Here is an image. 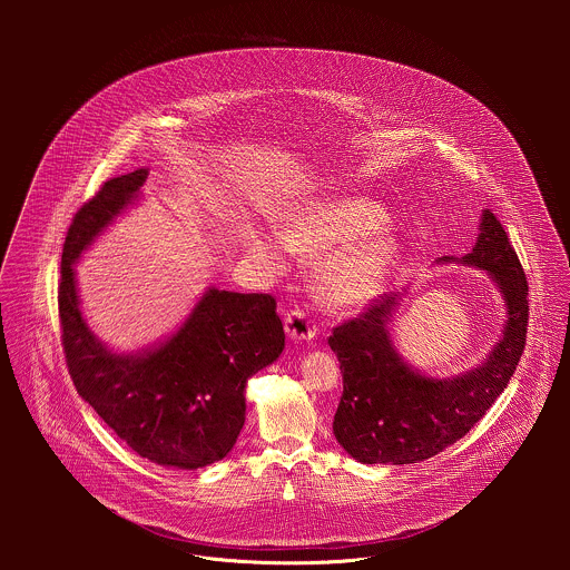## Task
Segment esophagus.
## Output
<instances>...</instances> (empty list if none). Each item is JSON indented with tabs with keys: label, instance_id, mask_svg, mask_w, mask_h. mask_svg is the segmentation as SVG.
Wrapping results in <instances>:
<instances>
[{
	"label": "esophagus",
	"instance_id": "1",
	"mask_svg": "<svg viewBox=\"0 0 570 570\" xmlns=\"http://www.w3.org/2000/svg\"><path fill=\"white\" fill-rule=\"evenodd\" d=\"M285 331L294 340H312L316 335V323L303 312V309H292L285 314Z\"/></svg>",
	"mask_w": 570,
	"mask_h": 570
}]
</instances>
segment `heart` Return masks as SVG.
Here are the masks:
<instances>
[{"instance_id":"heart-1","label":"heart","mask_w":570,"mask_h":570,"mask_svg":"<svg viewBox=\"0 0 570 570\" xmlns=\"http://www.w3.org/2000/svg\"><path fill=\"white\" fill-rule=\"evenodd\" d=\"M389 224V213L366 197L321 199L289 217L283 242L294 252L321 256L316 287L328 305L353 307L371 301L386 281L397 247L377 235ZM254 252L272 263L283 261V245L252 235Z\"/></svg>"}]
</instances>
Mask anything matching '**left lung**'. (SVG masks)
Here are the masks:
<instances>
[{
    "label": "left lung",
    "mask_w": 570,
    "mask_h": 570,
    "mask_svg": "<svg viewBox=\"0 0 570 570\" xmlns=\"http://www.w3.org/2000/svg\"><path fill=\"white\" fill-rule=\"evenodd\" d=\"M463 263L491 274L509 309L504 335L483 366L452 380L414 373L389 335L400 301L395 292L333 328L328 346L342 371L333 434L353 459L371 465H407L439 454L485 416L515 373L527 344L529 283L491 210L483 213L479 244Z\"/></svg>",
    "instance_id": "left-lung-1"
}]
</instances>
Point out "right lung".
Here are the masks:
<instances>
[{
	"label": "right lung",
	"mask_w": 570,
	"mask_h": 570,
	"mask_svg": "<svg viewBox=\"0 0 570 570\" xmlns=\"http://www.w3.org/2000/svg\"><path fill=\"white\" fill-rule=\"evenodd\" d=\"M145 179L147 168L111 177L77 210L61 254V344L79 395L122 443L166 468L197 470L237 443L245 382L281 355L285 333L274 296L210 289L186 325L145 355H114L91 335L72 265Z\"/></svg>",
	"instance_id": "1"
}]
</instances>
